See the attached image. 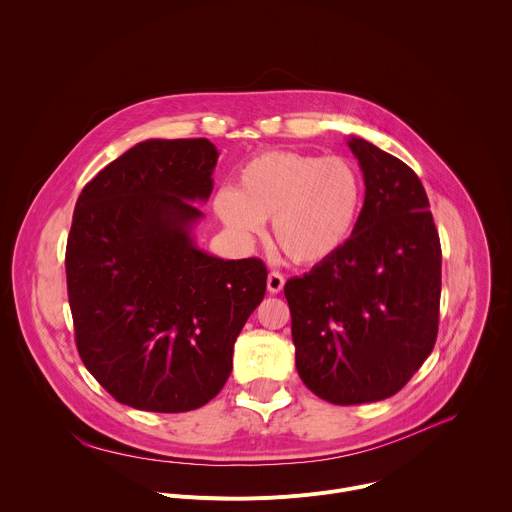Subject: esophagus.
Instances as JSON below:
<instances>
[{"label":"esophagus","instance_id":"1","mask_svg":"<svg viewBox=\"0 0 512 512\" xmlns=\"http://www.w3.org/2000/svg\"><path fill=\"white\" fill-rule=\"evenodd\" d=\"M266 284H268V292L278 294L284 288V276L280 272H270Z\"/></svg>","mask_w":512,"mask_h":512}]
</instances>
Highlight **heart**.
<instances>
[{
    "mask_svg": "<svg viewBox=\"0 0 512 512\" xmlns=\"http://www.w3.org/2000/svg\"><path fill=\"white\" fill-rule=\"evenodd\" d=\"M364 206L358 168L340 156L274 150L252 158L238 188H220L214 210L230 236L252 246L272 220L274 242L296 264H320L352 238Z\"/></svg>",
    "mask_w": 512,
    "mask_h": 512,
    "instance_id": "heart-1",
    "label": "heart"
}]
</instances>
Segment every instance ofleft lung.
Returning a JSON list of instances; mask_svg holds the SVG:
<instances>
[{
    "instance_id": "left-lung-1",
    "label": "left lung",
    "mask_w": 512,
    "mask_h": 512,
    "mask_svg": "<svg viewBox=\"0 0 512 512\" xmlns=\"http://www.w3.org/2000/svg\"><path fill=\"white\" fill-rule=\"evenodd\" d=\"M364 176V206L348 244L284 296L296 370L332 404L396 394L434 348L440 306V240L418 176L398 158L350 136Z\"/></svg>"
}]
</instances>
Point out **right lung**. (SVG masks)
Segmentation results:
<instances>
[{
  "label": "right lung",
  "instance_id": "obj_1",
  "mask_svg": "<svg viewBox=\"0 0 512 512\" xmlns=\"http://www.w3.org/2000/svg\"><path fill=\"white\" fill-rule=\"evenodd\" d=\"M206 138L146 140L88 182L66 248L78 352L122 404L186 412L232 372L234 342L266 292L258 258L198 248V206L214 188Z\"/></svg>",
  "mask_w": 512,
  "mask_h": 512
}]
</instances>
